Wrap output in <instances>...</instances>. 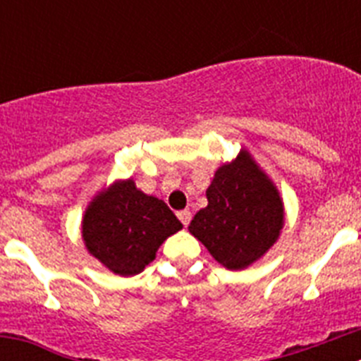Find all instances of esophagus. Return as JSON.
<instances>
[{"label":"esophagus","mask_w":361,"mask_h":361,"mask_svg":"<svg viewBox=\"0 0 361 361\" xmlns=\"http://www.w3.org/2000/svg\"><path fill=\"white\" fill-rule=\"evenodd\" d=\"M177 216L184 226H188L191 222V212H190V209H183V212H178Z\"/></svg>","instance_id":"esophagus-1"}]
</instances>
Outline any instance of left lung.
Returning a JSON list of instances; mask_svg holds the SVG:
<instances>
[{
  "label": "left lung",
  "mask_w": 361,
  "mask_h": 361,
  "mask_svg": "<svg viewBox=\"0 0 361 361\" xmlns=\"http://www.w3.org/2000/svg\"><path fill=\"white\" fill-rule=\"evenodd\" d=\"M206 197L208 206L193 216L190 233L216 262L244 269L275 244L283 226L282 200L250 153L219 168Z\"/></svg>",
  "instance_id": "1"
}]
</instances>
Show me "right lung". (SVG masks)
Returning a JSON list of instances; mask_svg holds the SVG:
<instances>
[{"label": "right lung", "instance_id": "right-lung-1", "mask_svg": "<svg viewBox=\"0 0 361 361\" xmlns=\"http://www.w3.org/2000/svg\"><path fill=\"white\" fill-rule=\"evenodd\" d=\"M183 229L162 200L145 195L133 180L116 183L94 199L82 219L92 255L117 275L141 273L166 238Z\"/></svg>", "mask_w": 361, "mask_h": 361}]
</instances>
